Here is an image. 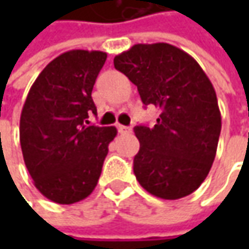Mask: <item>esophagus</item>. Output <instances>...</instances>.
Wrapping results in <instances>:
<instances>
[{"instance_id":"34e87169","label":"esophagus","mask_w":249,"mask_h":249,"mask_svg":"<svg viewBox=\"0 0 249 249\" xmlns=\"http://www.w3.org/2000/svg\"><path fill=\"white\" fill-rule=\"evenodd\" d=\"M118 131H119L120 134H127V133L131 131V127L130 126H122V124H119L118 126Z\"/></svg>"}]
</instances>
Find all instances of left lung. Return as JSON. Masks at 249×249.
I'll return each mask as SVG.
<instances>
[{"label": "left lung", "mask_w": 249, "mask_h": 249, "mask_svg": "<svg viewBox=\"0 0 249 249\" xmlns=\"http://www.w3.org/2000/svg\"><path fill=\"white\" fill-rule=\"evenodd\" d=\"M113 65L137 86L144 105L160 109L154 127H134L139 183L162 199L190 196L212 167L222 129L212 83L191 55L166 43L136 44Z\"/></svg>", "instance_id": "obj_1"}]
</instances>
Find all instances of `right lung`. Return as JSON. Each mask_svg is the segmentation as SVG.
I'll return each mask as SVG.
<instances>
[{
    "label": "right lung",
    "mask_w": 249,
    "mask_h": 249,
    "mask_svg": "<svg viewBox=\"0 0 249 249\" xmlns=\"http://www.w3.org/2000/svg\"><path fill=\"white\" fill-rule=\"evenodd\" d=\"M107 61L101 51L72 50L38 74L20 115V147L34 186L45 198L69 205L98 183L116 129L87 126L97 113L91 91Z\"/></svg>",
    "instance_id": "1"
}]
</instances>
